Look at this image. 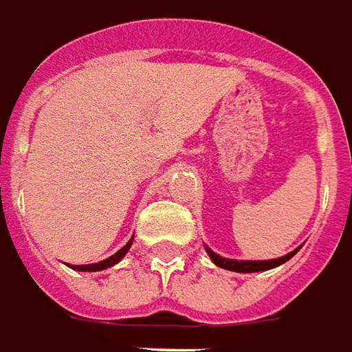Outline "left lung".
Wrapping results in <instances>:
<instances>
[{
    "instance_id": "obj_1",
    "label": "left lung",
    "mask_w": 352,
    "mask_h": 352,
    "mask_svg": "<svg viewBox=\"0 0 352 352\" xmlns=\"http://www.w3.org/2000/svg\"><path fill=\"white\" fill-rule=\"evenodd\" d=\"M208 255L210 258L214 261L217 266H221L225 270H232V272H243V274H250V272H263V270H270V268H276L279 264L287 263L292 255H296L298 250L291 251L289 255H285V257L274 258V261H232V258H223L219 255H215L214 251L206 248Z\"/></svg>"
}]
</instances>
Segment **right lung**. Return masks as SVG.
<instances>
[{"instance_id": "1", "label": "right lung", "mask_w": 352, "mask_h": 352, "mask_svg": "<svg viewBox=\"0 0 352 352\" xmlns=\"http://www.w3.org/2000/svg\"><path fill=\"white\" fill-rule=\"evenodd\" d=\"M131 243H133V238H131V242H127L125 245H123L122 250L118 251V253H114L112 257H109L107 261H101V263H97V264H78V266H71V268H74V270H80V272H97V270H104V268H109V266H114V264L120 261V258L129 251L131 248Z\"/></svg>"}]
</instances>
